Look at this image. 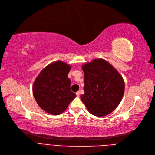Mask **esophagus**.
<instances>
[{
  "label": "esophagus",
  "instance_id": "1",
  "mask_svg": "<svg viewBox=\"0 0 155 155\" xmlns=\"http://www.w3.org/2000/svg\"><path fill=\"white\" fill-rule=\"evenodd\" d=\"M80 91H78V92H77V93H76V95H77V97H79L80 96Z\"/></svg>",
  "mask_w": 155,
  "mask_h": 155
}]
</instances>
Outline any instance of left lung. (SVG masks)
I'll return each instance as SVG.
<instances>
[{
	"label": "left lung",
	"mask_w": 155,
	"mask_h": 155,
	"mask_svg": "<svg viewBox=\"0 0 155 155\" xmlns=\"http://www.w3.org/2000/svg\"><path fill=\"white\" fill-rule=\"evenodd\" d=\"M82 69L84 75L82 101L93 116L110 114L123 97L125 84L122 77L113 66L101 58L84 64Z\"/></svg>",
	"instance_id": "obj_1"
}]
</instances>
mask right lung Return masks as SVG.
Returning <instances> with one entry per match:
<instances>
[{
	"instance_id": "obj_1",
	"label": "right lung",
	"mask_w": 155,
	"mask_h": 155,
	"mask_svg": "<svg viewBox=\"0 0 155 155\" xmlns=\"http://www.w3.org/2000/svg\"><path fill=\"white\" fill-rule=\"evenodd\" d=\"M69 64L62 61L50 64L42 70L33 85V94L38 105L51 115L66 110L77 95L71 90Z\"/></svg>"
}]
</instances>
